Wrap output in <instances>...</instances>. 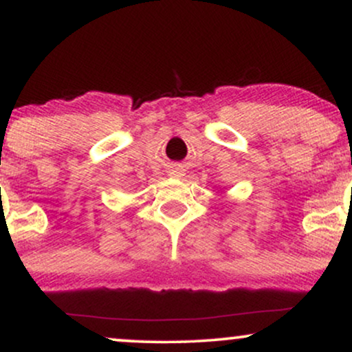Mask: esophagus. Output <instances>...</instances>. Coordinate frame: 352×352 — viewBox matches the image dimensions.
<instances>
[{
    "label": "esophagus",
    "instance_id": "esophagus-1",
    "mask_svg": "<svg viewBox=\"0 0 352 352\" xmlns=\"http://www.w3.org/2000/svg\"><path fill=\"white\" fill-rule=\"evenodd\" d=\"M170 175H173V177H182V175H184V170H182V168H179V167H173L172 170H170Z\"/></svg>",
    "mask_w": 352,
    "mask_h": 352
}]
</instances>
